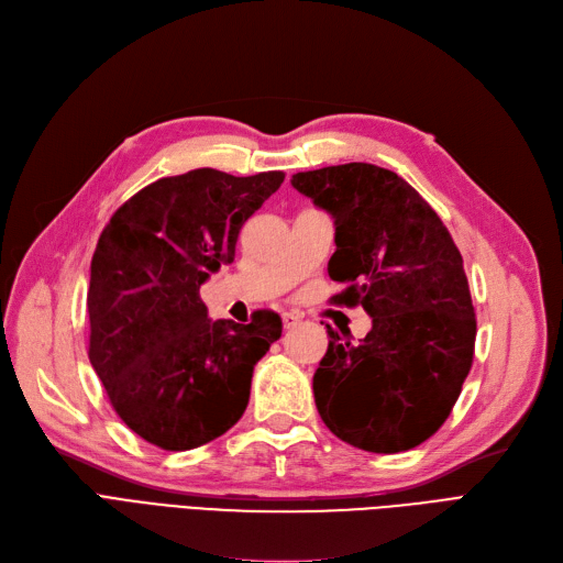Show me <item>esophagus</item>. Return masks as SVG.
I'll return each instance as SVG.
<instances>
[{
    "instance_id": "esophagus-1",
    "label": "esophagus",
    "mask_w": 563,
    "mask_h": 563,
    "mask_svg": "<svg viewBox=\"0 0 563 563\" xmlns=\"http://www.w3.org/2000/svg\"><path fill=\"white\" fill-rule=\"evenodd\" d=\"M299 322H301V318L297 313H283V328L285 330H295Z\"/></svg>"
}]
</instances>
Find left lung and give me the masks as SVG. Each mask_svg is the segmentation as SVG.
Wrapping results in <instances>:
<instances>
[{"label": "left lung", "instance_id": "left-lung-1", "mask_svg": "<svg viewBox=\"0 0 563 563\" xmlns=\"http://www.w3.org/2000/svg\"><path fill=\"white\" fill-rule=\"evenodd\" d=\"M328 210L336 252L334 303L362 306L372 330L353 343L328 324L313 374L320 419L339 440L374 453L419 446L438 432L473 367L477 320L451 233L405 179L372 163L292 175Z\"/></svg>", "mask_w": 563, "mask_h": 563}]
</instances>
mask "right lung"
Listing matches in <instances>:
<instances>
[{"label": "right lung", "instance_id": "1", "mask_svg": "<svg viewBox=\"0 0 563 563\" xmlns=\"http://www.w3.org/2000/svg\"><path fill=\"white\" fill-rule=\"evenodd\" d=\"M285 173L214 168L161 177L100 233L88 283V360L121 421L166 451H187L239 423L252 369L283 320H210L201 285L235 257L247 217Z\"/></svg>", "mask_w": 563, "mask_h": 563}]
</instances>
